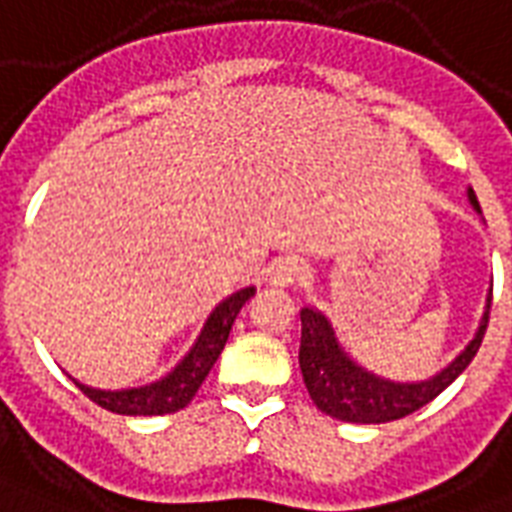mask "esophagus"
Returning <instances> with one entry per match:
<instances>
[{
  "instance_id": "obj_1",
  "label": "esophagus",
  "mask_w": 512,
  "mask_h": 512,
  "mask_svg": "<svg viewBox=\"0 0 512 512\" xmlns=\"http://www.w3.org/2000/svg\"><path fill=\"white\" fill-rule=\"evenodd\" d=\"M271 282L279 287L301 285L306 279V268L298 263V260H279L274 268H271Z\"/></svg>"
}]
</instances>
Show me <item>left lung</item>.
<instances>
[{
	"instance_id": "8db88e82",
	"label": "left lung",
	"mask_w": 512,
	"mask_h": 512,
	"mask_svg": "<svg viewBox=\"0 0 512 512\" xmlns=\"http://www.w3.org/2000/svg\"><path fill=\"white\" fill-rule=\"evenodd\" d=\"M469 200H472V206L480 208L472 189H469ZM488 309H491V301H488L483 323L467 350L461 352L445 372H439L429 382H412V385L380 380L374 374L363 372L361 366H355L339 350L333 328L323 314L314 309H301L298 363H301L306 391L317 404V410H323L331 418L347 420V423H388V420L407 418L437 399L439 393L445 391L478 355L480 342L488 328Z\"/></svg>"
}]
</instances>
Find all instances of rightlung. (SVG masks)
I'll return each mask as SVG.
<instances>
[{
	"label": "right lung",
	"instance_id": "1",
	"mask_svg": "<svg viewBox=\"0 0 512 512\" xmlns=\"http://www.w3.org/2000/svg\"><path fill=\"white\" fill-rule=\"evenodd\" d=\"M252 295H255V287H246V290H238L227 301H222L214 309V314L208 317L198 344L176 366V372H170L165 380L146 385V388H135V391H94L81 382H75V385L81 388L83 396H89L94 404H100L102 410L119 412V415H168V412L187 407L211 372V366L217 363L219 352L225 350L236 314L241 312V306Z\"/></svg>",
	"mask_w": 512,
	"mask_h": 512
}]
</instances>
